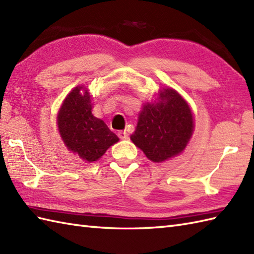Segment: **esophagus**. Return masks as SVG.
<instances>
[{
  "label": "esophagus",
  "instance_id": "34e87169",
  "mask_svg": "<svg viewBox=\"0 0 254 254\" xmlns=\"http://www.w3.org/2000/svg\"><path fill=\"white\" fill-rule=\"evenodd\" d=\"M118 136L121 139H127L128 138V134L126 131H120L118 133Z\"/></svg>",
  "mask_w": 254,
  "mask_h": 254
}]
</instances>
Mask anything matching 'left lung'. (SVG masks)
Instances as JSON below:
<instances>
[{"label": "left lung", "mask_w": 254, "mask_h": 254, "mask_svg": "<svg viewBox=\"0 0 254 254\" xmlns=\"http://www.w3.org/2000/svg\"><path fill=\"white\" fill-rule=\"evenodd\" d=\"M159 102L145 105L132 142L154 163L180 154L192 135L193 118L186 100L171 88L159 91Z\"/></svg>", "instance_id": "obj_1"}]
</instances>
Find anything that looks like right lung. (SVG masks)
I'll list each match as a JSON object with an SVG mask.
<instances>
[{
    "label": "right lung",
    "mask_w": 254,
    "mask_h": 254,
    "mask_svg": "<svg viewBox=\"0 0 254 254\" xmlns=\"http://www.w3.org/2000/svg\"><path fill=\"white\" fill-rule=\"evenodd\" d=\"M90 102L87 89L82 86L75 87L59 111L58 127L64 144L71 152L86 161H96L119 137L104 121L93 116Z\"/></svg>",
    "instance_id": "obj_1"
}]
</instances>
